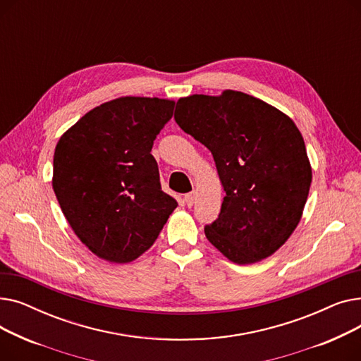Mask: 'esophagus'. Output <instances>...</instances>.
<instances>
[{"mask_svg": "<svg viewBox=\"0 0 361 361\" xmlns=\"http://www.w3.org/2000/svg\"><path fill=\"white\" fill-rule=\"evenodd\" d=\"M195 199H196V192H195V190H193V192H190V193H187V195L184 196V202H185V204H187L188 207L193 206Z\"/></svg>", "mask_w": 361, "mask_h": 361, "instance_id": "34e87169", "label": "esophagus"}]
</instances>
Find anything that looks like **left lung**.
I'll list each match as a JSON object with an SVG mask.
<instances>
[{"label": "left lung", "mask_w": 361, "mask_h": 361, "mask_svg": "<svg viewBox=\"0 0 361 361\" xmlns=\"http://www.w3.org/2000/svg\"><path fill=\"white\" fill-rule=\"evenodd\" d=\"M176 123L211 150L224 187L206 238L234 263L267 259L298 225L312 184L306 145L294 121L247 93L192 94Z\"/></svg>", "instance_id": "8db88e82"}]
</instances>
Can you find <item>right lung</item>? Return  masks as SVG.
Wrapping results in <instances>:
<instances>
[{"mask_svg":"<svg viewBox=\"0 0 361 361\" xmlns=\"http://www.w3.org/2000/svg\"><path fill=\"white\" fill-rule=\"evenodd\" d=\"M174 101L123 97L93 108L60 137L52 188L86 247L128 263L158 238L177 200L164 193L150 150Z\"/></svg>","mask_w":361,"mask_h":361,"instance_id":"obj_1","label":"right lung"}]
</instances>
